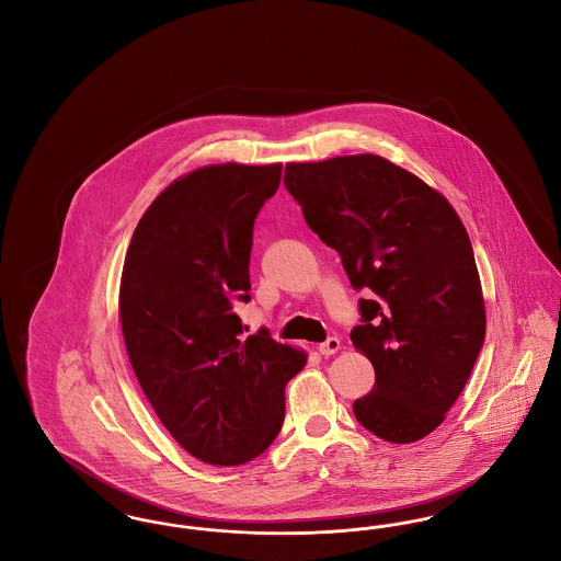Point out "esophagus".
I'll list each match as a JSON object with an SVG mask.
<instances>
[{"mask_svg":"<svg viewBox=\"0 0 561 561\" xmlns=\"http://www.w3.org/2000/svg\"><path fill=\"white\" fill-rule=\"evenodd\" d=\"M339 348H341V341L336 336H330L328 341H323L321 345H318V351H320L321 355H334Z\"/></svg>","mask_w":561,"mask_h":561,"instance_id":"34e87169","label":"esophagus"}]
</instances>
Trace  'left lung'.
Here are the masks:
<instances>
[{"mask_svg":"<svg viewBox=\"0 0 561 561\" xmlns=\"http://www.w3.org/2000/svg\"><path fill=\"white\" fill-rule=\"evenodd\" d=\"M284 183L351 286L376 294L359 300L364 325L351 330L376 373L355 419L391 444L427 437L462 393L485 336L462 220L439 191L374 153L290 161Z\"/></svg>","mask_w":561,"mask_h":561,"instance_id":"obj_1","label":"left lung"}]
</instances>
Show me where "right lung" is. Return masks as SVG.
<instances>
[{
	"mask_svg": "<svg viewBox=\"0 0 561 561\" xmlns=\"http://www.w3.org/2000/svg\"><path fill=\"white\" fill-rule=\"evenodd\" d=\"M282 163H213L161 191L134 229L119 321L140 389L191 456L243 465L277 437L284 389L307 353L267 330L243 336L233 305L250 298L256 214Z\"/></svg>",
	"mask_w": 561,
	"mask_h": 561,
	"instance_id": "add662e5",
	"label": "right lung"
}]
</instances>
